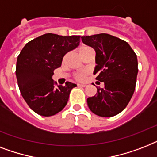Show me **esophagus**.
Segmentation results:
<instances>
[{
    "label": "esophagus",
    "mask_w": 157,
    "mask_h": 157,
    "mask_svg": "<svg viewBox=\"0 0 157 157\" xmlns=\"http://www.w3.org/2000/svg\"><path fill=\"white\" fill-rule=\"evenodd\" d=\"M77 85H78L79 87H85L86 86L85 84H77Z\"/></svg>",
    "instance_id": "esophagus-1"
}]
</instances>
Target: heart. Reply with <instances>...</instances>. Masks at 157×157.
<instances>
[{
    "label": "heart",
    "mask_w": 157,
    "mask_h": 157,
    "mask_svg": "<svg viewBox=\"0 0 157 157\" xmlns=\"http://www.w3.org/2000/svg\"><path fill=\"white\" fill-rule=\"evenodd\" d=\"M88 48H89V47H81V48H80V50H79V52H80V51H81V50L88 49ZM76 77H77V79H82L83 74L82 73H79V74L76 75Z\"/></svg>",
    "instance_id": "1"
}]
</instances>
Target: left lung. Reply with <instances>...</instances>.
Returning a JSON list of instances; mask_svg holds the SVG:
<instances>
[{"label":"left lung","instance_id":"8db88e82","mask_svg":"<svg viewBox=\"0 0 157 157\" xmlns=\"http://www.w3.org/2000/svg\"><path fill=\"white\" fill-rule=\"evenodd\" d=\"M83 43L96 52L94 74L105 87L97 88L96 95L88 98L94 114L112 117L119 114L129 103L136 89L138 74L137 56L126 41L108 34L81 37Z\"/></svg>","mask_w":157,"mask_h":157}]
</instances>
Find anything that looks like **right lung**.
<instances>
[{"label": "right lung", "mask_w": 157, "mask_h": 157, "mask_svg": "<svg viewBox=\"0 0 157 157\" xmlns=\"http://www.w3.org/2000/svg\"><path fill=\"white\" fill-rule=\"evenodd\" d=\"M81 37L43 34L25 45L17 56L16 76L24 100L33 111L49 117L67 105L74 83L56 87L52 80L54 70L61 66L63 57L80 44Z\"/></svg>", "instance_id": "add662e5"}]
</instances>
